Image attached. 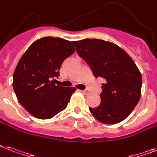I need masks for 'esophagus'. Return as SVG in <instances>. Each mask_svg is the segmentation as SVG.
I'll return each instance as SVG.
<instances>
[{
	"label": "esophagus",
	"instance_id": "34e87169",
	"mask_svg": "<svg viewBox=\"0 0 157 157\" xmlns=\"http://www.w3.org/2000/svg\"><path fill=\"white\" fill-rule=\"evenodd\" d=\"M81 93H83V94H90V92L88 91V90H81Z\"/></svg>",
	"mask_w": 157,
	"mask_h": 157
}]
</instances>
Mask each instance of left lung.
Masks as SVG:
<instances>
[{
	"mask_svg": "<svg viewBox=\"0 0 157 157\" xmlns=\"http://www.w3.org/2000/svg\"><path fill=\"white\" fill-rule=\"evenodd\" d=\"M72 43L94 76L105 80L101 85L100 105L89 108L91 114L105 124L124 120L138 104L141 95L142 76L133 59L110 42L87 39Z\"/></svg>",
	"mask_w": 157,
	"mask_h": 157,
	"instance_id": "left-lung-1",
	"label": "left lung"
}]
</instances>
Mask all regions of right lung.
Returning <instances> with one entry per match:
<instances>
[{"label": "right lung", "instance_id": "obj_1", "mask_svg": "<svg viewBox=\"0 0 157 157\" xmlns=\"http://www.w3.org/2000/svg\"><path fill=\"white\" fill-rule=\"evenodd\" d=\"M72 42L44 37L31 44L20 59L13 87L22 106L35 118L48 119L67 107L74 87L54 84L63 60L74 53Z\"/></svg>", "mask_w": 157, "mask_h": 157}]
</instances>
